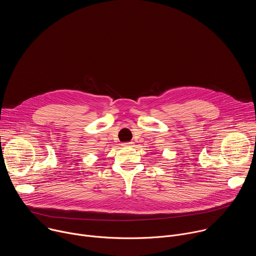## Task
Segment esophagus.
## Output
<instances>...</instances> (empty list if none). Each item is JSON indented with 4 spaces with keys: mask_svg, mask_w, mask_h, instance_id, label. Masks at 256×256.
<instances>
[{
    "mask_svg": "<svg viewBox=\"0 0 256 256\" xmlns=\"http://www.w3.org/2000/svg\"><path fill=\"white\" fill-rule=\"evenodd\" d=\"M132 142H124L122 146H124V147H130V146H132Z\"/></svg>",
    "mask_w": 256,
    "mask_h": 256,
    "instance_id": "esophagus-1",
    "label": "esophagus"
}]
</instances>
